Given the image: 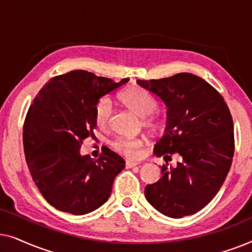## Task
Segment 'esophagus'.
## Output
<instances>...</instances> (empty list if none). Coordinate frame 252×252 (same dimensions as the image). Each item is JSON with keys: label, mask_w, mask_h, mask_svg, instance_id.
<instances>
[{"label": "esophagus", "mask_w": 252, "mask_h": 252, "mask_svg": "<svg viewBox=\"0 0 252 252\" xmlns=\"http://www.w3.org/2000/svg\"><path fill=\"white\" fill-rule=\"evenodd\" d=\"M139 163H136V161H126L125 166L126 168H130V167H134V166H137Z\"/></svg>", "instance_id": "1"}]
</instances>
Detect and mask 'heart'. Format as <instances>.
<instances>
[{
    "label": "heart",
    "mask_w": 252,
    "mask_h": 252,
    "mask_svg": "<svg viewBox=\"0 0 252 252\" xmlns=\"http://www.w3.org/2000/svg\"><path fill=\"white\" fill-rule=\"evenodd\" d=\"M120 101L129 110L140 117H146L143 125L148 129L156 132L161 127V120L156 117H147L157 108V103L151 97L149 93L140 87H130L124 91L119 96ZM112 113V102L109 97H102L96 103L94 108V119L96 125L105 128L109 125ZM112 147L117 153L128 158H137L141 156L143 140L139 137H117L112 142Z\"/></svg>",
    "instance_id": "b5f03b06"
}]
</instances>
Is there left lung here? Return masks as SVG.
<instances>
[{
	"label": "left lung",
	"mask_w": 252,
	"mask_h": 252,
	"mask_svg": "<svg viewBox=\"0 0 252 252\" xmlns=\"http://www.w3.org/2000/svg\"><path fill=\"white\" fill-rule=\"evenodd\" d=\"M166 106V127L154 154L163 157L161 177L146 186L147 201L170 218L194 215L208 205L228 174L234 155V126L222 96L204 79L178 73L137 80ZM182 160L168 168L167 160Z\"/></svg>",
	"instance_id": "left-lung-1"
}]
</instances>
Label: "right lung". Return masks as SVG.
I'll return each mask as SVG.
<instances>
[{"label":"right lung","instance_id":"1","mask_svg":"<svg viewBox=\"0 0 252 252\" xmlns=\"http://www.w3.org/2000/svg\"><path fill=\"white\" fill-rule=\"evenodd\" d=\"M128 81L71 71L50 79L33 99L24 123L26 163L41 195L60 211L86 215L111 195L125 160L110 149L94 160L80 148L86 139H95L96 103Z\"/></svg>","mask_w":252,"mask_h":252}]
</instances>
